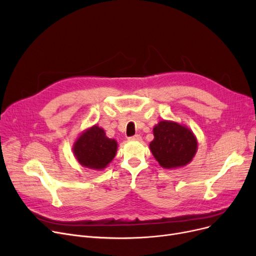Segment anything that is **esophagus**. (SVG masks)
Masks as SVG:
<instances>
[{
	"label": "esophagus",
	"instance_id": "esophagus-1",
	"mask_svg": "<svg viewBox=\"0 0 256 256\" xmlns=\"http://www.w3.org/2000/svg\"><path fill=\"white\" fill-rule=\"evenodd\" d=\"M130 141H140L141 140V136L140 135H134L132 137L128 138Z\"/></svg>",
	"mask_w": 256,
	"mask_h": 256
}]
</instances>
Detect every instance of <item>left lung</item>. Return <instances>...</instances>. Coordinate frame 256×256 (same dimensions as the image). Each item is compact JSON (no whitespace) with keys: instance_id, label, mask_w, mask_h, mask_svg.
I'll return each instance as SVG.
<instances>
[{"instance_id":"obj_1","label":"left lung","mask_w":256,"mask_h":256,"mask_svg":"<svg viewBox=\"0 0 256 256\" xmlns=\"http://www.w3.org/2000/svg\"><path fill=\"white\" fill-rule=\"evenodd\" d=\"M154 135L150 150L158 164L166 169L186 165L196 154L197 141L193 132L176 122L160 121L154 128Z\"/></svg>"}]
</instances>
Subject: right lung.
Returning a JSON list of instances; mask_svg holds the SVG:
<instances>
[{"instance_id": "1", "label": "right lung", "mask_w": 256, "mask_h": 256, "mask_svg": "<svg viewBox=\"0 0 256 256\" xmlns=\"http://www.w3.org/2000/svg\"><path fill=\"white\" fill-rule=\"evenodd\" d=\"M117 143L106 138L104 130L94 126L80 135L74 143V152L80 165L90 169H104L114 158Z\"/></svg>"}]
</instances>
